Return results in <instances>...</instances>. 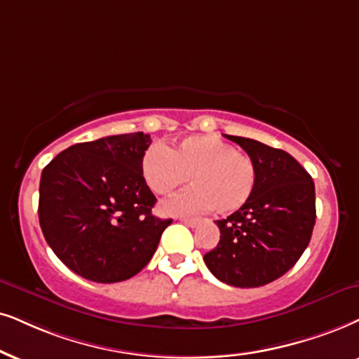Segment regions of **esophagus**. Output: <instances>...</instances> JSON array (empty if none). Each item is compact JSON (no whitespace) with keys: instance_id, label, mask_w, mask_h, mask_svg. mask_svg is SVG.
Returning <instances> with one entry per match:
<instances>
[{"instance_id":"1","label":"esophagus","mask_w":359,"mask_h":359,"mask_svg":"<svg viewBox=\"0 0 359 359\" xmlns=\"http://www.w3.org/2000/svg\"><path fill=\"white\" fill-rule=\"evenodd\" d=\"M180 222H184L189 226H197L202 222V219H180Z\"/></svg>"}]
</instances>
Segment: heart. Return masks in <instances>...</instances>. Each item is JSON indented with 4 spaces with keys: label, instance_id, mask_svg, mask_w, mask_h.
Here are the masks:
<instances>
[{
    "label": "heart",
    "instance_id": "heart-1",
    "mask_svg": "<svg viewBox=\"0 0 359 359\" xmlns=\"http://www.w3.org/2000/svg\"><path fill=\"white\" fill-rule=\"evenodd\" d=\"M140 170L149 189L158 195L174 194L190 177L194 187L162 205V210L177 215L212 207L219 213H233L247 205L258 184L257 162L215 135L187 137L170 151L149 147Z\"/></svg>",
    "mask_w": 359,
    "mask_h": 359
}]
</instances>
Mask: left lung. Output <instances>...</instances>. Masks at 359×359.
Here are the masks:
<instances>
[{
  "label": "left lung",
  "mask_w": 359,
  "mask_h": 359,
  "mask_svg": "<svg viewBox=\"0 0 359 359\" xmlns=\"http://www.w3.org/2000/svg\"><path fill=\"white\" fill-rule=\"evenodd\" d=\"M257 162L258 184L247 205L217 220L220 242L203 255L220 281L238 288L270 283L305 252L315 226V184L288 152L225 135Z\"/></svg>",
  "instance_id": "1"
}]
</instances>
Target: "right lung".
I'll return each instance as SVG.
<instances>
[{
  "mask_svg": "<svg viewBox=\"0 0 359 359\" xmlns=\"http://www.w3.org/2000/svg\"><path fill=\"white\" fill-rule=\"evenodd\" d=\"M151 146L144 133L74 144L43 169L39 225L67 269L97 283L137 275L172 220L152 215L156 195L140 162Z\"/></svg>",
  "mask_w": 359,
  "mask_h": 359,
  "instance_id": "add662e5",
  "label": "right lung"
}]
</instances>
